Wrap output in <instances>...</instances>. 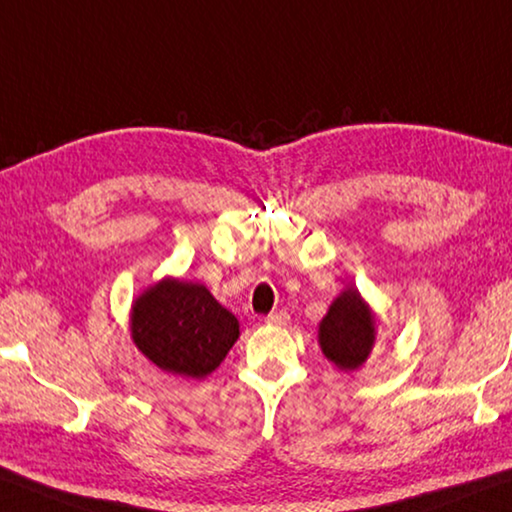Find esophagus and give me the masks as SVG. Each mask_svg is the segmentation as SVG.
<instances>
[{
  "label": "esophagus",
  "mask_w": 512,
  "mask_h": 512,
  "mask_svg": "<svg viewBox=\"0 0 512 512\" xmlns=\"http://www.w3.org/2000/svg\"><path fill=\"white\" fill-rule=\"evenodd\" d=\"M288 320H290V316L286 311H272L270 316H267V325H272V327H283V325H288Z\"/></svg>",
  "instance_id": "obj_1"
}]
</instances>
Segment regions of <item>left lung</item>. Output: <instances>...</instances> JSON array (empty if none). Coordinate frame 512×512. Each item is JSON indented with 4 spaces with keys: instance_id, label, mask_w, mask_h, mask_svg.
Listing matches in <instances>:
<instances>
[{
    "instance_id": "8db88e82",
    "label": "left lung",
    "mask_w": 512,
    "mask_h": 512,
    "mask_svg": "<svg viewBox=\"0 0 512 512\" xmlns=\"http://www.w3.org/2000/svg\"><path fill=\"white\" fill-rule=\"evenodd\" d=\"M377 322L355 286L343 288L318 325V343L338 371H359L375 348Z\"/></svg>"
}]
</instances>
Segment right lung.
I'll list each match as a JSON object with an SVG mask.
<instances>
[{
  "mask_svg": "<svg viewBox=\"0 0 512 512\" xmlns=\"http://www.w3.org/2000/svg\"><path fill=\"white\" fill-rule=\"evenodd\" d=\"M130 336L164 373L203 380L240 338V322L203 283L164 277L132 302Z\"/></svg>",
  "mask_w": 512,
  "mask_h": 512,
  "instance_id": "1",
  "label": "right lung"
}]
</instances>
